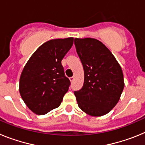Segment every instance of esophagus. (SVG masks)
<instances>
[{
  "instance_id": "esophagus-1",
  "label": "esophagus",
  "mask_w": 145,
  "mask_h": 145,
  "mask_svg": "<svg viewBox=\"0 0 145 145\" xmlns=\"http://www.w3.org/2000/svg\"><path fill=\"white\" fill-rule=\"evenodd\" d=\"M70 82H72L74 80V77H71V78H70Z\"/></svg>"
}]
</instances>
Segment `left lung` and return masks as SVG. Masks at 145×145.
Wrapping results in <instances>:
<instances>
[{"label": "left lung", "instance_id": "8db88e82", "mask_svg": "<svg viewBox=\"0 0 145 145\" xmlns=\"http://www.w3.org/2000/svg\"><path fill=\"white\" fill-rule=\"evenodd\" d=\"M75 45L84 70V86L74 92L78 107L89 116H105L117 105L123 90L121 67L98 40L75 38Z\"/></svg>", "mask_w": 145, "mask_h": 145}]
</instances>
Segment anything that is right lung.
Listing matches in <instances>:
<instances>
[{
  "label": "right lung",
  "mask_w": 145,
  "mask_h": 145,
  "mask_svg": "<svg viewBox=\"0 0 145 145\" xmlns=\"http://www.w3.org/2000/svg\"><path fill=\"white\" fill-rule=\"evenodd\" d=\"M73 38L52 39L42 44L24 67L20 93L28 108L45 115L60 105L70 81L65 75L61 60L73 44Z\"/></svg>",
  "instance_id": "add662e5"
}]
</instances>
